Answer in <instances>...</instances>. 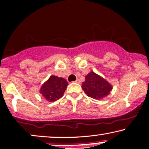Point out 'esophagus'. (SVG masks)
<instances>
[{
  "label": "esophagus",
  "instance_id": "34e87169",
  "mask_svg": "<svg viewBox=\"0 0 149 149\" xmlns=\"http://www.w3.org/2000/svg\"><path fill=\"white\" fill-rule=\"evenodd\" d=\"M74 82H76V83H80V80L78 79H78H77V80H76V81H74Z\"/></svg>",
  "mask_w": 149,
  "mask_h": 149
}]
</instances>
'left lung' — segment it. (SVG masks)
Returning a JSON list of instances; mask_svg holds the SVG:
<instances>
[{
  "label": "left lung",
  "mask_w": 149,
  "mask_h": 149,
  "mask_svg": "<svg viewBox=\"0 0 149 149\" xmlns=\"http://www.w3.org/2000/svg\"><path fill=\"white\" fill-rule=\"evenodd\" d=\"M82 88L89 97L101 99L109 94L112 87L104 78L94 72H90L85 76Z\"/></svg>",
  "instance_id": "obj_1"
}]
</instances>
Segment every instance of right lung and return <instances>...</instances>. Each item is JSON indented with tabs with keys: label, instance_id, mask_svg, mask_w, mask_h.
I'll list each match as a JSON object with an SVG mask.
<instances>
[{
	"label": "right lung",
	"instance_id": "right-lung-1",
	"mask_svg": "<svg viewBox=\"0 0 149 149\" xmlns=\"http://www.w3.org/2000/svg\"><path fill=\"white\" fill-rule=\"evenodd\" d=\"M68 85L67 82L62 78L52 76L40 89V93L50 102L55 101L63 96Z\"/></svg>",
	"mask_w": 149,
	"mask_h": 149
}]
</instances>
